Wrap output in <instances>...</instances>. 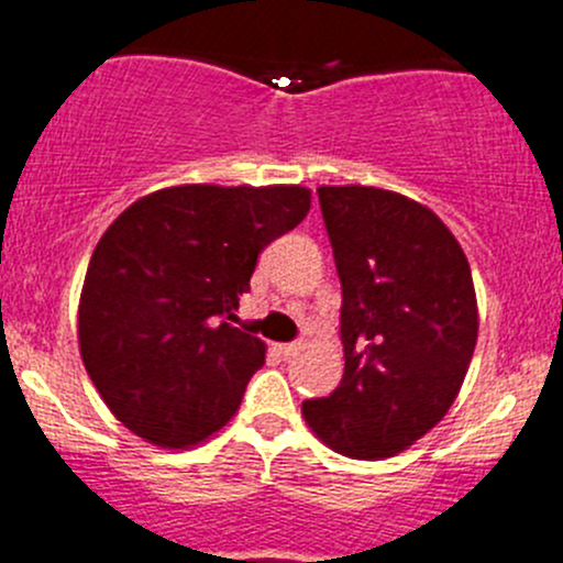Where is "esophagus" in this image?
I'll return each mask as SVG.
<instances>
[{
	"label": "esophagus",
	"mask_w": 563,
	"mask_h": 563,
	"mask_svg": "<svg viewBox=\"0 0 563 563\" xmlns=\"http://www.w3.org/2000/svg\"><path fill=\"white\" fill-rule=\"evenodd\" d=\"M300 347H303L300 342H287V344H279V353L284 355V358H292V355L300 353Z\"/></svg>",
	"instance_id": "esophagus-1"
}]
</instances>
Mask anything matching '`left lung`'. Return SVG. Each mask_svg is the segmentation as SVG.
<instances>
[{"label":"left lung","mask_w":563,"mask_h":563,"mask_svg":"<svg viewBox=\"0 0 563 563\" xmlns=\"http://www.w3.org/2000/svg\"><path fill=\"white\" fill-rule=\"evenodd\" d=\"M342 311L344 375L306 399L303 419L333 452L394 457L446 416L478 331L465 252L424 205L366 186H322Z\"/></svg>","instance_id":"1"}]
</instances>
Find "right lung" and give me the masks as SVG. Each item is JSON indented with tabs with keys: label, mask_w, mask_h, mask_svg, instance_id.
Segmentation results:
<instances>
[{
	"label": "right lung",
	"mask_w": 563,
	"mask_h": 563,
	"mask_svg": "<svg viewBox=\"0 0 563 563\" xmlns=\"http://www.w3.org/2000/svg\"><path fill=\"white\" fill-rule=\"evenodd\" d=\"M311 208L300 186H175L133 202L95 246L79 347L111 413L194 446L235 416L265 344L238 325L257 257Z\"/></svg>",
	"instance_id": "add662e5"
}]
</instances>
